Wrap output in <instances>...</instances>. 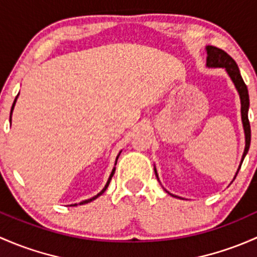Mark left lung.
<instances>
[{"instance_id": "left-lung-1", "label": "left lung", "mask_w": 257, "mask_h": 257, "mask_svg": "<svg viewBox=\"0 0 257 257\" xmlns=\"http://www.w3.org/2000/svg\"><path fill=\"white\" fill-rule=\"evenodd\" d=\"M207 65L208 67H214V68H225L227 74L230 75L231 80L234 81L235 86H236L237 91H239L240 99H241V118H242V125H244V131H245V151L244 155H242V161H244L245 156H246L248 147H250V141H251V128H250V122H248V92H247V86L246 84L242 80L241 75H240V70L237 68V64L235 63V60L227 54L226 52H224L223 49L216 48V47L208 46L207 47ZM241 167V165H240ZM156 176H157V172H156Z\"/></svg>"}]
</instances>
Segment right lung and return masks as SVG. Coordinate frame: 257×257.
Listing matches in <instances>:
<instances>
[{
    "mask_svg": "<svg viewBox=\"0 0 257 257\" xmlns=\"http://www.w3.org/2000/svg\"><path fill=\"white\" fill-rule=\"evenodd\" d=\"M17 96H18V95H17ZM16 100H17V97H16V99H15V101H13V105H12V109H11V113H12V110H13V107H15V104H16ZM118 156H120V155H118ZM118 156H117V157H116V162H117V158H118ZM113 173H115V168H113V169H112V172H111V174H110V177H109V181H107L106 186H105V187H104V189H102V190H101V192H100V193H97V194H96V195H95V197L90 198V199L83 200V202H80V203H79V204H80V205H81V204H86V203H90V202H92V200H94V199H96V198H97V197H100V195H101V194H102V193H104V192H105V190H106V188H107V187H109V183H110L111 178H112ZM75 205H76V204H73V207H75Z\"/></svg>",
    "mask_w": 257,
    "mask_h": 257,
    "instance_id": "1",
    "label": "right lung"
}]
</instances>
